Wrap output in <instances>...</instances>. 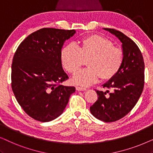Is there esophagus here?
Masks as SVG:
<instances>
[{"label": "esophagus", "instance_id": "obj_1", "mask_svg": "<svg viewBox=\"0 0 153 153\" xmlns=\"http://www.w3.org/2000/svg\"><path fill=\"white\" fill-rule=\"evenodd\" d=\"M76 90L78 91H86V88H82V87L76 86Z\"/></svg>", "mask_w": 153, "mask_h": 153}]
</instances>
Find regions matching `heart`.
<instances>
[{
    "label": "heart",
    "mask_w": 153,
    "mask_h": 153,
    "mask_svg": "<svg viewBox=\"0 0 153 153\" xmlns=\"http://www.w3.org/2000/svg\"><path fill=\"white\" fill-rule=\"evenodd\" d=\"M60 59L63 68L71 74L76 72L88 59V68L79 71L73 76L75 84L89 86L100 78L109 80L114 78L123 65L124 56L122 50L114 47L109 39L98 35H91L83 38L80 47L68 44L61 50Z\"/></svg>",
    "instance_id": "obj_1"
}]
</instances>
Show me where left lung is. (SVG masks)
Segmentation results:
<instances>
[{
  "label": "left lung",
  "instance_id": "8db88e82",
  "mask_svg": "<svg viewBox=\"0 0 153 153\" xmlns=\"http://www.w3.org/2000/svg\"><path fill=\"white\" fill-rule=\"evenodd\" d=\"M104 29L122 43L124 60L118 74L103 85V88L111 89V93L96 91L98 99L90 111L96 118L110 123L126 116L137 103L144 87L145 65L141 52L134 42L120 31Z\"/></svg>",
  "mask_w": 153,
  "mask_h": 153
}]
</instances>
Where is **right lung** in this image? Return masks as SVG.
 I'll return each instance as SVG.
<instances>
[{
	"mask_svg": "<svg viewBox=\"0 0 153 153\" xmlns=\"http://www.w3.org/2000/svg\"><path fill=\"white\" fill-rule=\"evenodd\" d=\"M76 30L44 28L29 35L19 46L12 64V89L18 103L35 120L49 122L62 114L74 86L68 79L60 53Z\"/></svg>",
	"mask_w": 153,
	"mask_h": 153,
	"instance_id": "obj_1",
	"label": "right lung"
}]
</instances>
